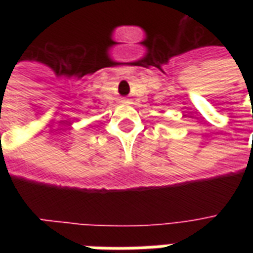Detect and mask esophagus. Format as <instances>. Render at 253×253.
I'll return each mask as SVG.
<instances>
[{"label": "esophagus", "mask_w": 253, "mask_h": 253, "mask_svg": "<svg viewBox=\"0 0 253 253\" xmlns=\"http://www.w3.org/2000/svg\"><path fill=\"white\" fill-rule=\"evenodd\" d=\"M123 102H126V101H123Z\"/></svg>", "instance_id": "34e87169"}]
</instances>
